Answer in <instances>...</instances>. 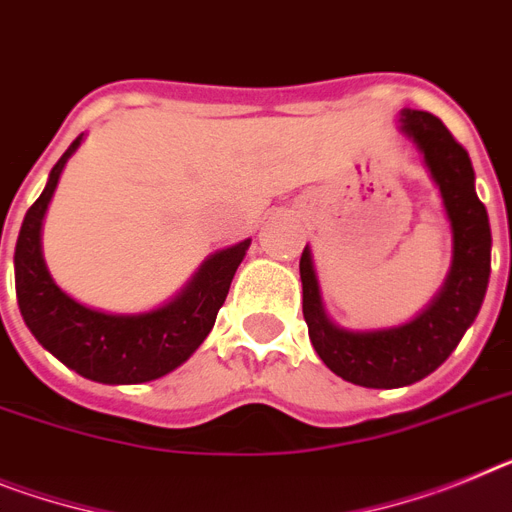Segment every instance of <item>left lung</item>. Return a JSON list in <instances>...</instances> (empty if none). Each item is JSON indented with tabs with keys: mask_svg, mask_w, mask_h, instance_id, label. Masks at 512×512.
Listing matches in <instances>:
<instances>
[{
	"mask_svg": "<svg viewBox=\"0 0 512 512\" xmlns=\"http://www.w3.org/2000/svg\"><path fill=\"white\" fill-rule=\"evenodd\" d=\"M401 126L425 155L453 227V266L435 303L399 329L368 334L336 329L323 313L308 248L300 256L310 342L331 373L365 388L409 386L438 370L474 323L489 282L492 233L487 209L474 191L469 152L438 116L427 111H404Z\"/></svg>",
	"mask_w": 512,
	"mask_h": 512,
	"instance_id": "left-lung-1",
	"label": "left lung"
}]
</instances>
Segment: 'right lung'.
Returning a JSON list of instances; mask_svg holds the SVG:
<instances>
[{
  "label": "right lung",
  "mask_w": 512,
  "mask_h": 512,
  "mask_svg": "<svg viewBox=\"0 0 512 512\" xmlns=\"http://www.w3.org/2000/svg\"><path fill=\"white\" fill-rule=\"evenodd\" d=\"M51 168L46 189L25 214L15 246L17 305L38 342L82 378L98 383H144L176 370L212 331L251 240L214 253L173 303L142 316H108L74 303L54 285L41 256V220L67 157Z\"/></svg>",
  "instance_id": "1"
}]
</instances>
